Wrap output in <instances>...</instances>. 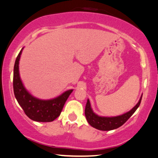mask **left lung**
I'll return each mask as SVG.
<instances>
[{
  "instance_id": "obj_1",
  "label": "left lung",
  "mask_w": 158,
  "mask_h": 158,
  "mask_svg": "<svg viewBox=\"0 0 158 158\" xmlns=\"http://www.w3.org/2000/svg\"><path fill=\"white\" fill-rule=\"evenodd\" d=\"M142 97L139 98V102L129 112L124 113L123 114L118 115L115 117H102L99 116L96 113L93 112L89 99H87L85 107V116L88 123L94 128H96L99 130L110 131L119 127L127 121V119L134 114L137 109L139 107L142 100Z\"/></svg>"
}]
</instances>
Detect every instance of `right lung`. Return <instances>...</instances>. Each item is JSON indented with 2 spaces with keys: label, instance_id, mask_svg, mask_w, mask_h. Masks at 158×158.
Returning <instances> with one entry per match:
<instances>
[{
  "label": "right lung",
  "instance_id": "add662e5",
  "mask_svg": "<svg viewBox=\"0 0 158 158\" xmlns=\"http://www.w3.org/2000/svg\"><path fill=\"white\" fill-rule=\"evenodd\" d=\"M23 48L15 59L13 69V91L19 105L31 119L41 123L54 121L61 114L64 104L73 89H69L51 99H41L31 94L24 86L19 73V61Z\"/></svg>",
  "mask_w": 158,
  "mask_h": 158
}]
</instances>
